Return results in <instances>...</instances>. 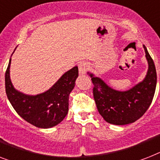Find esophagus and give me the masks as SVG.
Instances as JSON below:
<instances>
[{
	"mask_svg": "<svg viewBox=\"0 0 160 160\" xmlns=\"http://www.w3.org/2000/svg\"><path fill=\"white\" fill-rule=\"evenodd\" d=\"M88 69H89V65L85 62H82L79 65V72L80 75H84L88 71Z\"/></svg>",
	"mask_w": 160,
	"mask_h": 160,
	"instance_id": "1",
	"label": "esophagus"
}]
</instances>
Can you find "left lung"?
Listing matches in <instances>:
<instances>
[{"label":"left lung","instance_id":"obj_1","mask_svg":"<svg viewBox=\"0 0 160 160\" xmlns=\"http://www.w3.org/2000/svg\"><path fill=\"white\" fill-rule=\"evenodd\" d=\"M148 62L144 80L131 89L120 91L112 89L100 77L88 72L93 85V98L98 112L107 122L127 125L143 116L151 104L157 83L156 70L147 48L143 45Z\"/></svg>","mask_w":160,"mask_h":160}]
</instances>
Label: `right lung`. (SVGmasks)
<instances>
[{
    "mask_svg": "<svg viewBox=\"0 0 160 160\" xmlns=\"http://www.w3.org/2000/svg\"><path fill=\"white\" fill-rule=\"evenodd\" d=\"M11 58L6 71V92L9 101L23 119L38 128H51L62 122L68 113L69 96L79 76L77 67L65 72L43 93L30 95L15 89L10 76Z\"/></svg>",
    "mask_w": 160,
    "mask_h": 160,
    "instance_id": "add662e5",
    "label": "right lung"
}]
</instances>
